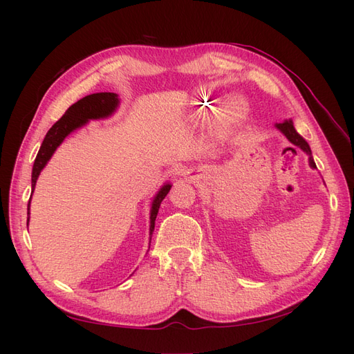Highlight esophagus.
I'll return each instance as SVG.
<instances>
[{
	"label": "esophagus",
	"instance_id": "34e87169",
	"mask_svg": "<svg viewBox=\"0 0 354 354\" xmlns=\"http://www.w3.org/2000/svg\"><path fill=\"white\" fill-rule=\"evenodd\" d=\"M185 177H186V180H187V181H194V180H195L194 174H192V173H189V171H187V173L185 174Z\"/></svg>",
	"mask_w": 354,
	"mask_h": 354
}]
</instances>
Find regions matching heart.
I'll return each mask as SVG.
<instances>
[{
	"mask_svg": "<svg viewBox=\"0 0 354 354\" xmlns=\"http://www.w3.org/2000/svg\"><path fill=\"white\" fill-rule=\"evenodd\" d=\"M241 115H242V108H241V106H239L236 102H233V103L227 104L226 111H224L223 121H224V122H233V121L239 120Z\"/></svg>",
	"mask_w": 354,
	"mask_h": 354,
	"instance_id": "heart-1",
	"label": "heart"
}]
</instances>
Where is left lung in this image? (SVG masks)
Wrapping results in <instances>:
<instances>
[{"instance_id":"1","label":"left lung","mask_w":354,"mask_h":354,"mask_svg":"<svg viewBox=\"0 0 354 354\" xmlns=\"http://www.w3.org/2000/svg\"><path fill=\"white\" fill-rule=\"evenodd\" d=\"M276 127L279 128V130L286 136V138H288L289 142H291V143L295 145V146H298L299 149H303V151H304L306 153L310 155V159H308L310 167L316 168V164H315V160H313V158H312V151H310V146H308V143L304 140V138L295 131V128H294V125H292V121H285V122H281V124H276Z\"/></svg>"}]
</instances>
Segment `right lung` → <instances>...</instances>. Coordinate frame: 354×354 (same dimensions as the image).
I'll return each instance as SVG.
<instances>
[{
	"mask_svg": "<svg viewBox=\"0 0 354 354\" xmlns=\"http://www.w3.org/2000/svg\"><path fill=\"white\" fill-rule=\"evenodd\" d=\"M118 103H120V100H118V95L115 93H94L90 95H85L84 99L78 100L77 103H73L71 106V108L65 112V115H63L60 120L50 128L48 133L46 134L44 142H42L39 147L35 162H34V168H32V192L35 189L41 169L46 167L48 159L51 158L53 153H55L59 145L65 140V137L71 134L73 130L82 127L90 120H99V118L109 116L116 109ZM169 189H171V185H165L158 192V195L152 202L151 233L155 229V220L158 216L160 202H162V199L167 196Z\"/></svg>",
	"mask_w": 354,
	"mask_h": 354,
	"instance_id": "right-lung-1",
	"label": "right lung"
}]
</instances>
